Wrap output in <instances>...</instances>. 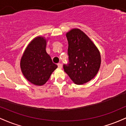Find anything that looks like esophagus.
<instances>
[{"label":"esophagus","instance_id":"esophagus-1","mask_svg":"<svg viewBox=\"0 0 126 126\" xmlns=\"http://www.w3.org/2000/svg\"><path fill=\"white\" fill-rule=\"evenodd\" d=\"M57 66H58V67L60 68V69H62V64L61 63H58V64H57Z\"/></svg>","mask_w":126,"mask_h":126}]
</instances>
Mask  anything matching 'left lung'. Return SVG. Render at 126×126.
<instances>
[{
    "mask_svg": "<svg viewBox=\"0 0 126 126\" xmlns=\"http://www.w3.org/2000/svg\"><path fill=\"white\" fill-rule=\"evenodd\" d=\"M69 63L64 72L75 84L83 85L96 76L101 66V54L88 35L78 28L66 33Z\"/></svg>",
    "mask_w": 126,
    "mask_h": 126,
    "instance_id": "obj_1",
    "label": "left lung"
}]
</instances>
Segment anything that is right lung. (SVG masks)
I'll use <instances>...</instances> for the list:
<instances>
[{"mask_svg": "<svg viewBox=\"0 0 126 126\" xmlns=\"http://www.w3.org/2000/svg\"><path fill=\"white\" fill-rule=\"evenodd\" d=\"M47 41L41 36L33 39L27 46L20 62L24 77L38 86L44 85L57 67L46 52Z\"/></svg>", "mask_w": 126, "mask_h": 126, "instance_id": "obj_1", "label": "right lung"}]
</instances>
